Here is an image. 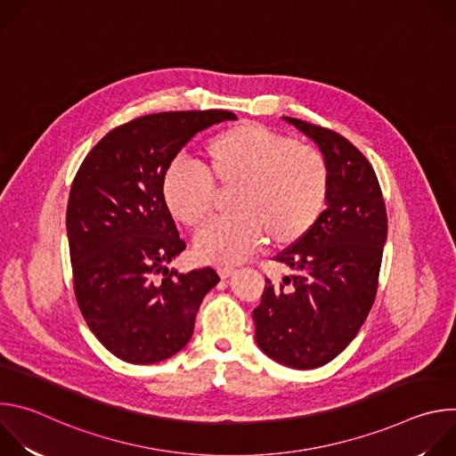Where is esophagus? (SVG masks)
I'll use <instances>...</instances> for the list:
<instances>
[{
    "label": "esophagus",
    "mask_w": 456,
    "mask_h": 456,
    "mask_svg": "<svg viewBox=\"0 0 456 456\" xmlns=\"http://www.w3.org/2000/svg\"><path fill=\"white\" fill-rule=\"evenodd\" d=\"M234 273H236V271H234L232 267H220V269H218V274H220V278H222V280L231 278Z\"/></svg>",
    "instance_id": "1"
}]
</instances>
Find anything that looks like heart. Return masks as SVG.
I'll return each mask as SVG.
<instances>
[{
	"label": "heart",
	"instance_id": "obj_1",
	"mask_svg": "<svg viewBox=\"0 0 456 456\" xmlns=\"http://www.w3.org/2000/svg\"><path fill=\"white\" fill-rule=\"evenodd\" d=\"M206 170L173 162L162 176L169 215L199 227L213 211L215 183L236 185L234 215L209 222L194 238L204 262L234 265L248 257L264 236L276 247L303 238L322 213L329 166L322 155L262 124L245 122L216 134L204 150Z\"/></svg>",
	"mask_w": 456,
	"mask_h": 456
}]
</instances>
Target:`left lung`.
<instances>
[{
    "label": "left lung",
    "mask_w": 456,
    "mask_h": 456,
    "mask_svg": "<svg viewBox=\"0 0 456 456\" xmlns=\"http://www.w3.org/2000/svg\"><path fill=\"white\" fill-rule=\"evenodd\" d=\"M283 118L314 141L329 166L327 209L276 256L292 274L280 289L267 280L252 317L259 350L283 366L312 370L338 357L366 321L387 218L375 171L352 142L332 129Z\"/></svg>",
    "instance_id": "obj_1"
}]
</instances>
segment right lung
Segmentation results:
<instances>
[{"label":"right lung","instance_id":"right-lung-1","mask_svg":"<svg viewBox=\"0 0 456 456\" xmlns=\"http://www.w3.org/2000/svg\"><path fill=\"white\" fill-rule=\"evenodd\" d=\"M232 111H164L129 120L81 164L69 199L74 289L101 345L132 364L180 352L220 278L211 267L178 274L167 264L185 248L162 200V176L178 151Z\"/></svg>","mask_w":456,"mask_h":456}]
</instances>
